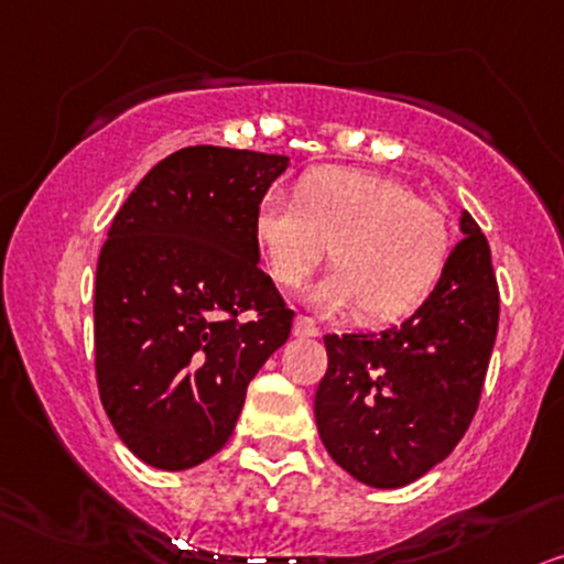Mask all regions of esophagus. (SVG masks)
Returning a JSON list of instances; mask_svg holds the SVG:
<instances>
[{"label":"esophagus","mask_w":564,"mask_h":564,"mask_svg":"<svg viewBox=\"0 0 564 564\" xmlns=\"http://www.w3.org/2000/svg\"><path fill=\"white\" fill-rule=\"evenodd\" d=\"M319 333H323V330H319V325L312 317L299 315L294 319V335H299V338H317Z\"/></svg>","instance_id":"obj_1"}]
</instances>
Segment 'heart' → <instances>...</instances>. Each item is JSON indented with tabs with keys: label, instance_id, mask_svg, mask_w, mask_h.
<instances>
[{
	"label": "heart",
	"instance_id": "b5f03b06",
	"mask_svg": "<svg viewBox=\"0 0 564 564\" xmlns=\"http://www.w3.org/2000/svg\"><path fill=\"white\" fill-rule=\"evenodd\" d=\"M254 239L281 286H299L330 249L338 268L306 291V302L323 312L359 304L372 323L416 310L451 258L445 218L409 184L346 166L304 174L299 197L268 189Z\"/></svg>",
	"mask_w": 564,
	"mask_h": 564
}]
</instances>
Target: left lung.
I'll list each match as a JSON object with an SVG mask.
<instances>
[{"label":"left lung","instance_id":"obj_1","mask_svg":"<svg viewBox=\"0 0 564 564\" xmlns=\"http://www.w3.org/2000/svg\"><path fill=\"white\" fill-rule=\"evenodd\" d=\"M437 286L401 325L325 335L315 395L325 451L356 481L398 489L445 460L471 424L500 319L489 245L471 213Z\"/></svg>","mask_w":564,"mask_h":564}]
</instances>
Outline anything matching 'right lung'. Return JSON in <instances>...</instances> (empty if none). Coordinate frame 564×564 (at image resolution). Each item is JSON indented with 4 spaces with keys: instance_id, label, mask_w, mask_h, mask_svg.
<instances>
[{
    "instance_id": "1",
    "label": "right lung",
    "mask_w": 564,
    "mask_h": 564,
    "mask_svg": "<svg viewBox=\"0 0 564 564\" xmlns=\"http://www.w3.org/2000/svg\"><path fill=\"white\" fill-rule=\"evenodd\" d=\"M286 169V155L182 148L111 220L93 304L96 380L119 440L148 466L184 471L216 455L247 384L289 340L294 312L254 239L260 197Z\"/></svg>"
}]
</instances>
